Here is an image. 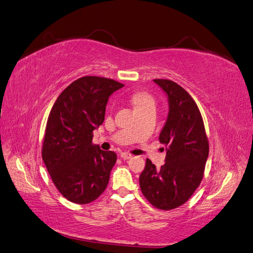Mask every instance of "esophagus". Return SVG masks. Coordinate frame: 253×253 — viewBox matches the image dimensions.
<instances>
[{
  "mask_svg": "<svg viewBox=\"0 0 253 253\" xmlns=\"http://www.w3.org/2000/svg\"><path fill=\"white\" fill-rule=\"evenodd\" d=\"M121 157L124 159V160H128V159H130L132 157V155L128 154V153H121Z\"/></svg>",
  "mask_w": 253,
  "mask_h": 253,
  "instance_id": "esophagus-1",
  "label": "esophagus"
}]
</instances>
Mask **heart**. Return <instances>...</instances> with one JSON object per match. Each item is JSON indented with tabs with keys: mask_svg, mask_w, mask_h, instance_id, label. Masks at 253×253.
Segmentation results:
<instances>
[{
	"mask_svg": "<svg viewBox=\"0 0 253 253\" xmlns=\"http://www.w3.org/2000/svg\"><path fill=\"white\" fill-rule=\"evenodd\" d=\"M132 103L134 105V108H139V107H143V106L150 105V104L155 105L154 98L145 92H138V93H135V94H133Z\"/></svg>",
	"mask_w": 253,
	"mask_h": 253,
	"instance_id": "b5f03b06",
	"label": "heart"
}]
</instances>
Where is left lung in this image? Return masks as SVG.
<instances>
[{
    "label": "left lung",
    "instance_id": "obj_1",
    "mask_svg": "<svg viewBox=\"0 0 253 253\" xmlns=\"http://www.w3.org/2000/svg\"><path fill=\"white\" fill-rule=\"evenodd\" d=\"M169 99L167 122L159 135L167 157L160 169L149 159L140 175L145 198L161 210H171L189 200L204 177L209 142L200 111L182 86L169 79H154Z\"/></svg>",
    "mask_w": 253,
    "mask_h": 253
}]
</instances>
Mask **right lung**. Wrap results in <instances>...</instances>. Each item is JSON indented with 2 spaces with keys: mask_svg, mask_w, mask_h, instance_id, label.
Segmentation results:
<instances>
[{
  "mask_svg": "<svg viewBox=\"0 0 253 253\" xmlns=\"http://www.w3.org/2000/svg\"><path fill=\"white\" fill-rule=\"evenodd\" d=\"M123 86L105 77L78 78L49 112L42 159L57 190L72 203H92L109 182L117 154L93 145V130L103 124L109 96Z\"/></svg>",
  "mask_w": 253,
  "mask_h": 253,
  "instance_id": "1",
  "label": "right lung"
}]
</instances>
